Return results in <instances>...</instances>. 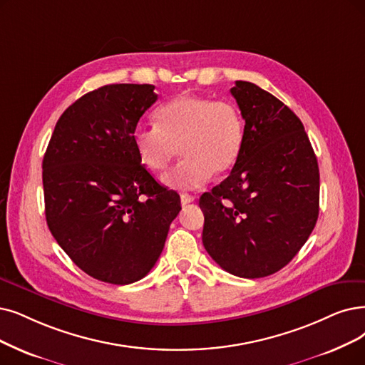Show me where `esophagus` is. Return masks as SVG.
I'll return each mask as SVG.
<instances>
[{"mask_svg":"<svg viewBox=\"0 0 365 365\" xmlns=\"http://www.w3.org/2000/svg\"><path fill=\"white\" fill-rule=\"evenodd\" d=\"M195 202V196L193 195H188V193H182L181 195V203L182 205H187V203H192Z\"/></svg>","mask_w":365,"mask_h":365,"instance_id":"34e87169","label":"esophagus"}]
</instances>
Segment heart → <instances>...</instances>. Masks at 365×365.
<instances>
[{
  "mask_svg": "<svg viewBox=\"0 0 365 365\" xmlns=\"http://www.w3.org/2000/svg\"><path fill=\"white\" fill-rule=\"evenodd\" d=\"M157 127H138L133 147L148 170L163 172L178 150L184 160L163 177L170 188L190 190L237 165L245 125L240 109L225 100L181 94L155 112Z\"/></svg>",
  "mask_w": 365,
  "mask_h": 365,
  "instance_id": "obj_1",
  "label": "heart"
}]
</instances>
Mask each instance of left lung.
Wrapping results in <instances>:
<instances>
[{
    "label": "left lung",
    "mask_w": 365,
    "mask_h": 365,
    "mask_svg": "<svg viewBox=\"0 0 365 365\" xmlns=\"http://www.w3.org/2000/svg\"><path fill=\"white\" fill-rule=\"evenodd\" d=\"M245 121L241 155L229 177L203 193L202 242L225 271L260 279L286 267L319 215V166L298 116L259 88H230Z\"/></svg>",
    "instance_id": "8db88e82"
}]
</instances>
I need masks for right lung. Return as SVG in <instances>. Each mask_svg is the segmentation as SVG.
<instances>
[{
	"label": "right lung",
	"instance_id": "right-lung-1",
	"mask_svg": "<svg viewBox=\"0 0 365 365\" xmlns=\"http://www.w3.org/2000/svg\"><path fill=\"white\" fill-rule=\"evenodd\" d=\"M154 85L112 83L86 93L58 120L43 157L49 230L93 279L130 284L163 252L180 195L160 185L133 147Z\"/></svg>",
	"mask_w": 365,
	"mask_h": 365
}]
</instances>
